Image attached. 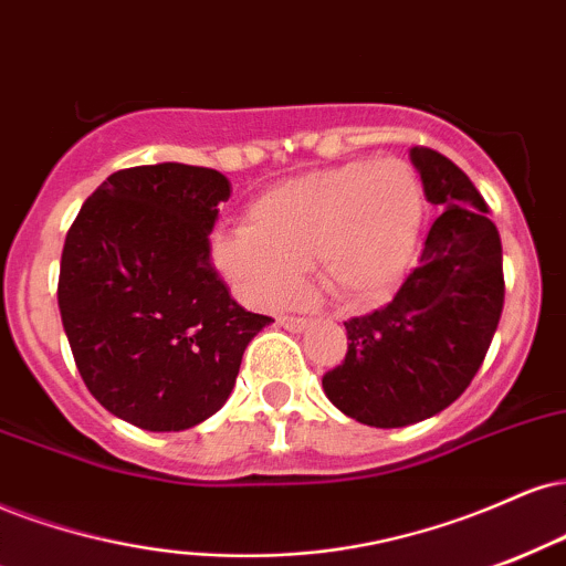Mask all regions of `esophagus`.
<instances>
[{"instance_id": "1", "label": "esophagus", "mask_w": 566, "mask_h": 566, "mask_svg": "<svg viewBox=\"0 0 566 566\" xmlns=\"http://www.w3.org/2000/svg\"><path fill=\"white\" fill-rule=\"evenodd\" d=\"M276 322H279V326H284V329H290V332H301V329H305V326H308V322H305V318H301V316H279Z\"/></svg>"}]
</instances>
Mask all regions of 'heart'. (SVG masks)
Here are the masks:
<instances>
[{
  "label": "heart",
  "instance_id": "1",
  "mask_svg": "<svg viewBox=\"0 0 566 566\" xmlns=\"http://www.w3.org/2000/svg\"><path fill=\"white\" fill-rule=\"evenodd\" d=\"M424 195L403 160H350L258 195L244 227L213 242V263L258 305L279 303L301 265L343 305L382 297L417 248Z\"/></svg>",
  "mask_w": 566,
  "mask_h": 566
}]
</instances>
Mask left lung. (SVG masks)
<instances>
[{"label": "left lung", "mask_w": 566, "mask_h": 566, "mask_svg": "<svg viewBox=\"0 0 566 566\" xmlns=\"http://www.w3.org/2000/svg\"><path fill=\"white\" fill-rule=\"evenodd\" d=\"M411 160L442 216L392 301L345 322L348 353L322 377L339 411L382 430L430 419L467 390L506 292L501 237L478 187L430 147H413Z\"/></svg>", "instance_id": "1"}]
</instances>
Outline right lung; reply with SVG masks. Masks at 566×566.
<instances>
[{"label": "right lung", "instance_id": "obj_1", "mask_svg": "<svg viewBox=\"0 0 566 566\" xmlns=\"http://www.w3.org/2000/svg\"><path fill=\"white\" fill-rule=\"evenodd\" d=\"M227 176L158 163L107 176L65 237L57 303L88 392L149 432L227 403L242 353L274 318L244 311L210 263Z\"/></svg>", "mask_w": 566, "mask_h": 566}]
</instances>
